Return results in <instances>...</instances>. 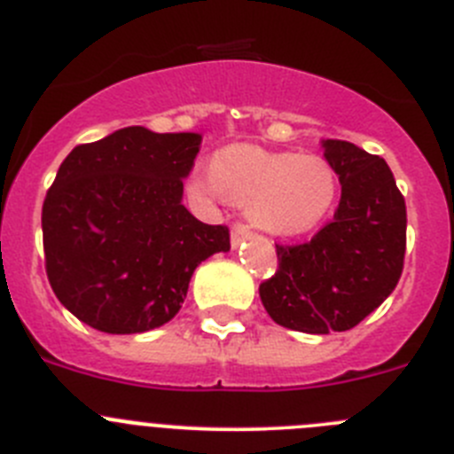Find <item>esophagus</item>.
Wrapping results in <instances>:
<instances>
[{
	"mask_svg": "<svg viewBox=\"0 0 454 454\" xmlns=\"http://www.w3.org/2000/svg\"><path fill=\"white\" fill-rule=\"evenodd\" d=\"M251 235H253V232L248 231V226H244V223H239V222L232 223V231H231V241H232V247H239L241 241L248 239V237H251Z\"/></svg>",
	"mask_w": 454,
	"mask_h": 454,
	"instance_id": "34e87169",
	"label": "esophagus"
}]
</instances>
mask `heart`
Returning <instances> with one entry per match:
<instances>
[{
	"mask_svg": "<svg viewBox=\"0 0 454 454\" xmlns=\"http://www.w3.org/2000/svg\"><path fill=\"white\" fill-rule=\"evenodd\" d=\"M190 188L201 197L244 203V215L260 231L295 237L323 222L336 201L338 181L320 156L269 152L257 145H228L199 172Z\"/></svg>",
	"mask_w": 454,
	"mask_h": 454,
	"instance_id": "b5f03b06",
	"label": "heart"
}]
</instances>
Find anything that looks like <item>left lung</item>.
<instances>
[{
    "label": "left lung",
    "mask_w": 454,
    "mask_h": 454,
    "mask_svg": "<svg viewBox=\"0 0 454 454\" xmlns=\"http://www.w3.org/2000/svg\"><path fill=\"white\" fill-rule=\"evenodd\" d=\"M342 185L333 219L307 244L279 247L278 270L260 285L275 323L302 333L347 332L399 285L405 257V199L380 156L323 141Z\"/></svg>",
    "instance_id": "left-lung-1"
}]
</instances>
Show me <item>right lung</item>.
Instances as JSON below:
<instances>
[{
	"label": "right lung",
	"instance_id": "right-lung-1",
	"mask_svg": "<svg viewBox=\"0 0 454 454\" xmlns=\"http://www.w3.org/2000/svg\"><path fill=\"white\" fill-rule=\"evenodd\" d=\"M201 134L122 127L62 160L42 206L46 275L62 304L105 333H143L179 313L194 269L231 251L199 222L184 179Z\"/></svg>",
	"mask_w": 454,
	"mask_h": 454
}]
</instances>
